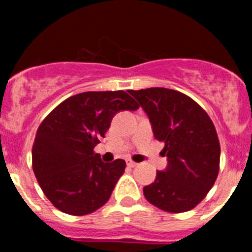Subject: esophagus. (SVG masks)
Listing matches in <instances>:
<instances>
[{
	"mask_svg": "<svg viewBox=\"0 0 252 252\" xmlns=\"http://www.w3.org/2000/svg\"><path fill=\"white\" fill-rule=\"evenodd\" d=\"M126 162H127V165H128V166H130V168H135V166H136V165H137V162L132 161V160H131V159L126 160Z\"/></svg>",
	"mask_w": 252,
	"mask_h": 252,
	"instance_id": "1",
	"label": "esophagus"
}]
</instances>
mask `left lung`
<instances>
[{"label": "left lung", "mask_w": 252, "mask_h": 252, "mask_svg": "<svg viewBox=\"0 0 252 252\" xmlns=\"http://www.w3.org/2000/svg\"><path fill=\"white\" fill-rule=\"evenodd\" d=\"M149 116L155 139L164 142L168 168L144 188L145 198L170 213L201 203L220 171L221 146L206 111L182 92L168 88L128 91Z\"/></svg>", "instance_id": "left-lung-1"}]
</instances>
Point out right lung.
<instances>
[{
  "label": "right lung",
  "instance_id": "add662e5",
  "mask_svg": "<svg viewBox=\"0 0 252 252\" xmlns=\"http://www.w3.org/2000/svg\"><path fill=\"white\" fill-rule=\"evenodd\" d=\"M139 104L125 91L84 92L58 104L36 131L32 169L53 206L72 216H84L110 199L126 162H103L94 146L119 111Z\"/></svg>",
  "mask_w": 252,
  "mask_h": 252
}]
</instances>
